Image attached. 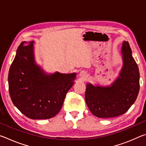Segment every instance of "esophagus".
<instances>
[{"label":"esophagus","mask_w":146,"mask_h":146,"mask_svg":"<svg viewBox=\"0 0 146 146\" xmlns=\"http://www.w3.org/2000/svg\"><path fill=\"white\" fill-rule=\"evenodd\" d=\"M80 75L81 76H82L83 78H85V77H86V76H87V73H86V71H81V72H80Z\"/></svg>","instance_id":"1"}]
</instances>
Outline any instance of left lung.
Listing matches in <instances>:
<instances>
[{
    "instance_id": "obj_1",
    "label": "left lung",
    "mask_w": 146,
    "mask_h": 146,
    "mask_svg": "<svg viewBox=\"0 0 146 146\" xmlns=\"http://www.w3.org/2000/svg\"><path fill=\"white\" fill-rule=\"evenodd\" d=\"M123 67L120 76L111 86L100 87L88 84L85 93L87 106L95 117L102 118L122 115L137 99L140 89V73L127 42L122 48Z\"/></svg>"
}]
</instances>
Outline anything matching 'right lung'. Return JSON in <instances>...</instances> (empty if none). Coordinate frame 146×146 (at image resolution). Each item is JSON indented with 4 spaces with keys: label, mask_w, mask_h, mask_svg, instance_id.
I'll return each instance as SVG.
<instances>
[{
    "label": "right lung",
    "mask_w": 146,
    "mask_h": 146,
    "mask_svg": "<svg viewBox=\"0 0 146 146\" xmlns=\"http://www.w3.org/2000/svg\"><path fill=\"white\" fill-rule=\"evenodd\" d=\"M33 41L20 44L8 74L13 104L31 119H49L60 111L76 73L46 75L35 62Z\"/></svg>",
    "instance_id": "obj_1"
}]
</instances>
